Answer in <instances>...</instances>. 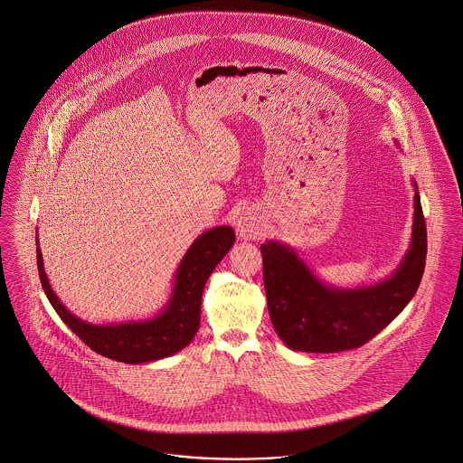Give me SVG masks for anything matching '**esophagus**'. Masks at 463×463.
I'll return each instance as SVG.
<instances>
[{
  "label": "esophagus",
  "mask_w": 463,
  "mask_h": 463,
  "mask_svg": "<svg viewBox=\"0 0 463 463\" xmlns=\"http://www.w3.org/2000/svg\"><path fill=\"white\" fill-rule=\"evenodd\" d=\"M236 231L242 240H257L264 234V223L253 212H244L236 221Z\"/></svg>",
  "instance_id": "obj_1"
}]
</instances>
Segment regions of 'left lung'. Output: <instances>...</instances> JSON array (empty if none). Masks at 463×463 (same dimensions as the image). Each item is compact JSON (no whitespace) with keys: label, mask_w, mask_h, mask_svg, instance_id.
I'll use <instances>...</instances> for the list:
<instances>
[{"label":"left lung","mask_w":463,"mask_h":463,"mask_svg":"<svg viewBox=\"0 0 463 463\" xmlns=\"http://www.w3.org/2000/svg\"><path fill=\"white\" fill-rule=\"evenodd\" d=\"M413 187L410 248L396 270L380 283L331 287L291 246L274 240L260 246L269 316L291 351L326 354L361 347L391 325L415 297L425 269L427 227L415 180Z\"/></svg>","instance_id":"obj_1"}]
</instances>
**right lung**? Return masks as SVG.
Here are the masks:
<instances>
[{
  "instance_id": "obj_1",
  "label": "right lung",
  "mask_w": 463,
  "mask_h": 463,
  "mask_svg": "<svg viewBox=\"0 0 463 463\" xmlns=\"http://www.w3.org/2000/svg\"><path fill=\"white\" fill-rule=\"evenodd\" d=\"M234 241V229L229 225H219L203 232L182 257L170 300L155 317L109 325L87 323L67 310L46 278L38 238L36 259L44 295L67 326L91 351L119 363L142 364L170 357L191 344L198 333L204 285Z\"/></svg>"
}]
</instances>
